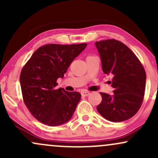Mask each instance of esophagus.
I'll use <instances>...</instances> for the list:
<instances>
[{
  "label": "esophagus",
  "mask_w": 158,
  "mask_h": 158,
  "mask_svg": "<svg viewBox=\"0 0 158 158\" xmlns=\"http://www.w3.org/2000/svg\"><path fill=\"white\" fill-rule=\"evenodd\" d=\"M81 96L82 97H87V96H88L90 94V92L89 91H87V90H84V91H81Z\"/></svg>",
  "instance_id": "obj_1"
}]
</instances>
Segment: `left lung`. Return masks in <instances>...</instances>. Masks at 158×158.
<instances>
[{"label":"left lung","instance_id":"8db88e82","mask_svg":"<svg viewBox=\"0 0 158 158\" xmlns=\"http://www.w3.org/2000/svg\"><path fill=\"white\" fill-rule=\"evenodd\" d=\"M102 70L113 77L112 96L100 93L102 102L97 107L99 114L111 122L131 118L143 101L146 74L138 58L126 44L115 39L96 42Z\"/></svg>","mask_w":158,"mask_h":158}]
</instances>
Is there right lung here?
Instances as JSON below:
<instances>
[{
	"instance_id": "1",
	"label": "right lung",
	"mask_w": 158,
	"mask_h": 158,
	"mask_svg": "<svg viewBox=\"0 0 158 158\" xmlns=\"http://www.w3.org/2000/svg\"><path fill=\"white\" fill-rule=\"evenodd\" d=\"M79 44H45L34 52L20 75L23 100L36 119L50 126L70 120L81 99L79 92L56 89L70 64L86 48Z\"/></svg>"
}]
</instances>
